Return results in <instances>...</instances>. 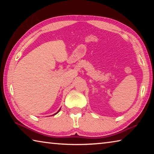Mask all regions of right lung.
Here are the masks:
<instances>
[{
    "label": "right lung",
    "instance_id": "add662e5",
    "mask_svg": "<svg viewBox=\"0 0 154 154\" xmlns=\"http://www.w3.org/2000/svg\"><path fill=\"white\" fill-rule=\"evenodd\" d=\"M60 111V109H59V110H58V112H57V113H56L55 114H54V115H53V116H54V115H56V114H57V113H58V112H59Z\"/></svg>",
    "mask_w": 154,
    "mask_h": 154
}]
</instances>
